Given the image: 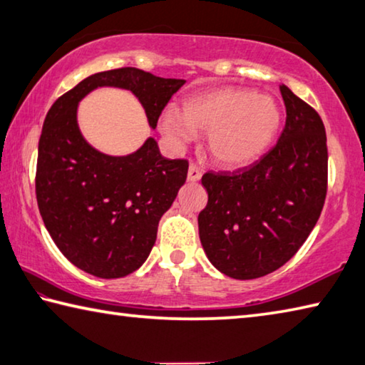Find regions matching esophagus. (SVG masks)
Here are the masks:
<instances>
[{
	"instance_id": "obj_1",
	"label": "esophagus",
	"mask_w": 365,
	"mask_h": 365,
	"mask_svg": "<svg viewBox=\"0 0 365 365\" xmlns=\"http://www.w3.org/2000/svg\"><path fill=\"white\" fill-rule=\"evenodd\" d=\"M201 178V170L197 169L196 164H190L188 168V180L190 182H197Z\"/></svg>"
}]
</instances>
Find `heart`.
<instances>
[{
    "label": "heart",
    "mask_w": 365,
    "mask_h": 365,
    "mask_svg": "<svg viewBox=\"0 0 365 365\" xmlns=\"http://www.w3.org/2000/svg\"><path fill=\"white\" fill-rule=\"evenodd\" d=\"M160 130L172 143L183 146L196 135H207V150L224 168L252 164L269 150L282 127V109L274 98L257 90L224 86L195 95L182 113L168 108Z\"/></svg>",
    "instance_id": "1"
}]
</instances>
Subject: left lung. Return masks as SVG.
<instances>
[{
	"label": "left lung",
	"instance_id": "left-lung-1",
	"mask_svg": "<svg viewBox=\"0 0 365 365\" xmlns=\"http://www.w3.org/2000/svg\"><path fill=\"white\" fill-rule=\"evenodd\" d=\"M287 108L277 145L250 168L206 172L200 238L215 269L259 279L288 262L316 227L327 196L329 151L317 110L280 85Z\"/></svg>",
	"mask_w": 365,
	"mask_h": 365
}]
</instances>
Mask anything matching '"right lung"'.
I'll use <instances>...</instances> for the list:
<instances>
[{
    "label": "right lung",
    "instance_id": "right-lung-1",
    "mask_svg": "<svg viewBox=\"0 0 365 365\" xmlns=\"http://www.w3.org/2000/svg\"><path fill=\"white\" fill-rule=\"evenodd\" d=\"M183 83L120 67L83 78L48 110L38 141L36 202L59 251L86 274L120 279L146 261L160 217L187 180L188 160L163 158L154 138L128 156L96 151L78 130V101L98 86L130 90L154 128Z\"/></svg>",
    "mask_w": 365,
    "mask_h": 365
}]
</instances>
